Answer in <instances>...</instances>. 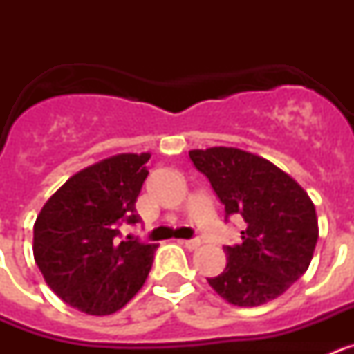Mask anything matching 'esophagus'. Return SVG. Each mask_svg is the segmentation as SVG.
I'll return each mask as SVG.
<instances>
[{
  "label": "esophagus",
  "mask_w": 354,
  "mask_h": 354,
  "mask_svg": "<svg viewBox=\"0 0 354 354\" xmlns=\"http://www.w3.org/2000/svg\"><path fill=\"white\" fill-rule=\"evenodd\" d=\"M183 245L186 246L187 250H196V248H200V245H202V243H200V239H186V241H183Z\"/></svg>",
  "instance_id": "1"
}]
</instances>
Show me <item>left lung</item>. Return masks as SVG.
I'll return each instance as SVG.
<instances>
[{
  "mask_svg": "<svg viewBox=\"0 0 354 354\" xmlns=\"http://www.w3.org/2000/svg\"><path fill=\"white\" fill-rule=\"evenodd\" d=\"M225 205L241 214V243L223 246L227 268L209 286L237 306H259L286 292L306 270L319 237L310 196L268 159L234 147L189 152Z\"/></svg>",
  "mask_w": 354,
  "mask_h": 354,
  "instance_id": "left-lung-1",
  "label": "left lung"
}]
</instances>
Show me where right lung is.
I'll use <instances>...</instances> for the list:
<instances>
[{
	"instance_id": "1",
	"label": "right lung",
	"mask_w": 354,
	"mask_h": 354,
	"mask_svg": "<svg viewBox=\"0 0 354 354\" xmlns=\"http://www.w3.org/2000/svg\"><path fill=\"white\" fill-rule=\"evenodd\" d=\"M150 154H118L72 175L46 202L33 227L44 280L67 305L90 315L120 310L142 289L158 245L120 227L140 221L136 198Z\"/></svg>"
}]
</instances>
